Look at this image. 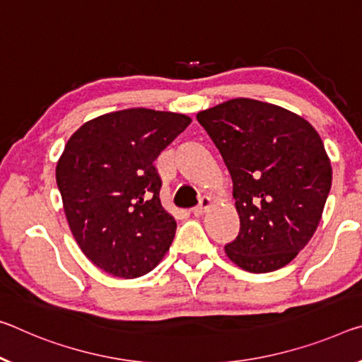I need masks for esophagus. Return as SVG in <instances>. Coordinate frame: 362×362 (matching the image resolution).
Here are the masks:
<instances>
[{
  "label": "esophagus",
  "instance_id": "obj_1",
  "mask_svg": "<svg viewBox=\"0 0 362 362\" xmlns=\"http://www.w3.org/2000/svg\"><path fill=\"white\" fill-rule=\"evenodd\" d=\"M211 206V199L208 198V197H203L202 199H199V204L198 206H194V208L192 209V212H193V216H203L204 212H206V209H208Z\"/></svg>",
  "mask_w": 362,
  "mask_h": 362
}]
</instances>
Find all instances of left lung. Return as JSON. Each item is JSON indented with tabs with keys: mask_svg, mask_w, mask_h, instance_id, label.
I'll list each match as a JSON object with an SVG mask.
<instances>
[{
	"mask_svg": "<svg viewBox=\"0 0 362 362\" xmlns=\"http://www.w3.org/2000/svg\"><path fill=\"white\" fill-rule=\"evenodd\" d=\"M230 172L240 232L226 245L248 272L284 267L319 226L332 187V165L305 119L269 103L235 98L198 112Z\"/></svg>",
	"mask_w": 362,
	"mask_h": 362,
	"instance_id": "1",
	"label": "left lung"
}]
</instances>
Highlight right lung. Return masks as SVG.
Here are the masks:
<instances>
[{"instance_id":"add662e5","label":"right lung","mask_w":362,"mask_h":362,"mask_svg":"<svg viewBox=\"0 0 362 362\" xmlns=\"http://www.w3.org/2000/svg\"><path fill=\"white\" fill-rule=\"evenodd\" d=\"M190 122L134 107L90 120L69 139L56 183L74 238L96 267L135 279L168 253L177 223L160 206L153 163Z\"/></svg>"}]
</instances>
